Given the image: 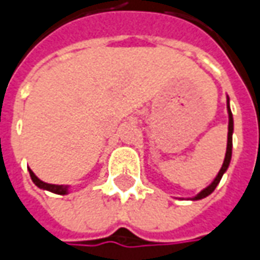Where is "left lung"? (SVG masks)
<instances>
[{
  "mask_svg": "<svg viewBox=\"0 0 260 260\" xmlns=\"http://www.w3.org/2000/svg\"><path fill=\"white\" fill-rule=\"evenodd\" d=\"M229 104V103H227ZM227 108H229V136H227V150H225V157H224V162H223V166H221V169H220V172L217 175V178H215L214 181H213V184L208 185L205 189H203L200 194L194 197L192 200H201V198H205L207 195H210L213 191L215 189V186L218 185L220 182V179H221V176L224 174L225 171H227V168H229V164H230V159H232V135H233V115H232V111H230V107L227 105Z\"/></svg>",
  "mask_w": 260,
  "mask_h": 260,
  "instance_id": "8db88e82",
  "label": "left lung"
}]
</instances>
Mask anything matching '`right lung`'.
Here are the masks:
<instances>
[{
	"label": "right lung",
	"instance_id": "obj_1",
	"mask_svg": "<svg viewBox=\"0 0 260 260\" xmlns=\"http://www.w3.org/2000/svg\"><path fill=\"white\" fill-rule=\"evenodd\" d=\"M28 172H30V176H31V181L35 182L39 188H42V189H47V191H50V192H53V194H66L68 192V186H63V185H52V184H46L43 181H40L35 174H33V171L31 169H28Z\"/></svg>",
	"mask_w": 260,
	"mask_h": 260
}]
</instances>
